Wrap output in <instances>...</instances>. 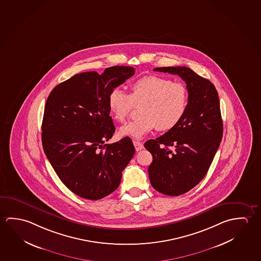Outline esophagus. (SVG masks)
Masks as SVG:
<instances>
[{
    "label": "esophagus",
    "mask_w": 261,
    "mask_h": 261,
    "mask_svg": "<svg viewBox=\"0 0 261 261\" xmlns=\"http://www.w3.org/2000/svg\"><path fill=\"white\" fill-rule=\"evenodd\" d=\"M134 145H135V148L137 151H140L144 148V145L142 144L141 142L134 141Z\"/></svg>",
    "instance_id": "obj_1"
}]
</instances>
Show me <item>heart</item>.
<instances>
[{
    "label": "heart",
    "instance_id": "heart-1",
    "mask_svg": "<svg viewBox=\"0 0 261 261\" xmlns=\"http://www.w3.org/2000/svg\"><path fill=\"white\" fill-rule=\"evenodd\" d=\"M186 86L158 75L139 78L130 86V94L113 90L108 97V107L114 119L124 122L136 107H140V117L122 126V137L141 139L158 128L167 131L179 123L188 107Z\"/></svg>",
    "mask_w": 261,
    "mask_h": 261
}]
</instances>
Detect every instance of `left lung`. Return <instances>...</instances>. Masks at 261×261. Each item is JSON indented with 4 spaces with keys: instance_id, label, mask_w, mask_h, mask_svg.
I'll use <instances>...</instances> for the list:
<instances>
[{
    "instance_id": "obj_1",
    "label": "left lung",
    "mask_w": 261,
    "mask_h": 261,
    "mask_svg": "<svg viewBox=\"0 0 261 261\" xmlns=\"http://www.w3.org/2000/svg\"><path fill=\"white\" fill-rule=\"evenodd\" d=\"M154 71L177 74L187 84L188 103L174 128L145 147L153 155L148 167L152 187L167 196L188 192L204 178L222 140L223 123L218 91L213 84L186 66Z\"/></svg>"
}]
</instances>
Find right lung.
<instances>
[{
  "instance_id": "right-lung-1",
  "label": "right lung",
  "mask_w": 261,
  "mask_h": 261,
  "mask_svg": "<svg viewBox=\"0 0 261 261\" xmlns=\"http://www.w3.org/2000/svg\"><path fill=\"white\" fill-rule=\"evenodd\" d=\"M134 74L130 66L109 67L102 74L77 73L48 96L42 124L43 151L61 181L79 197L97 200L114 192L135 154L128 137L103 145L116 131L109 116V94Z\"/></svg>"
}]
</instances>
